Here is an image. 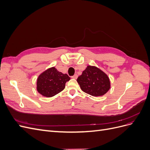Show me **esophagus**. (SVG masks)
<instances>
[{
    "mask_svg": "<svg viewBox=\"0 0 150 150\" xmlns=\"http://www.w3.org/2000/svg\"><path fill=\"white\" fill-rule=\"evenodd\" d=\"M72 78H73V79H77L78 78V75L77 74H74L73 76H72Z\"/></svg>",
    "mask_w": 150,
    "mask_h": 150,
    "instance_id": "1",
    "label": "esophagus"
}]
</instances>
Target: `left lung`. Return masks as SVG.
Instances as JSON below:
<instances>
[{
	"label": "left lung",
	"instance_id": "1",
	"mask_svg": "<svg viewBox=\"0 0 150 150\" xmlns=\"http://www.w3.org/2000/svg\"><path fill=\"white\" fill-rule=\"evenodd\" d=\"M81 90L93 96H101L111 88L108 76L95 66H88L77 79Z\"/></svg>",
	"mask_w": 150,
	"mask_h": 150
}]
</instances>
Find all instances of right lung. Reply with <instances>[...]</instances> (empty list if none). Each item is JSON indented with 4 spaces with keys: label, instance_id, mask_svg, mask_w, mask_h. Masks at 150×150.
Listing matches in <instances>:
<instances>
[{
    "label": "right lung",
    "instance_id": "right-lung-1",
    "mask_svg": "<svg viewBox=\"0 0 150 150\" xmlns=\"http://www.w3.org/2000/svg\"><path fill=\"white\" fill-rule=\"evenodd\" d=\"M70 79L67 74L58 71L55 67H51L39 74L36 89L42 96L51 98L64 90L66 83Z\"/></svg>",
    "mask_w": 150,
    "mask_h": 150
}]
</instances>
